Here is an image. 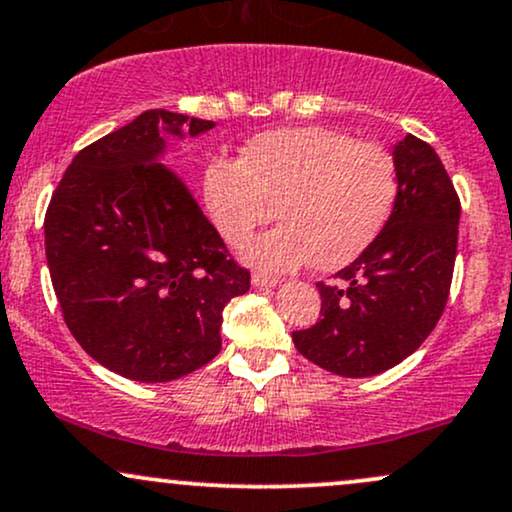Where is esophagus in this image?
<instances>
[{
	"label": "esophagus",
	"mask_w": 512,
	"mask_h": 512,
	"mask_svg": "<svg viewBox=\"0 0 512 512\" xmlns=\"http://www.w3.org/2000/svg\"><path fill=\"white\" fill-rule=\"evenodd\" d=\"M252 286L274 288V286H279V279H274V276H264V274H252Z\"/></svg>",
	"instance_id": "34e87169"
}]
</instances>
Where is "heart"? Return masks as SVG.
I'll return each instance as SVG.
<instances>
[{
  "label": "heart",
  "mask_w": 512,
  "mask_h": 512,
  "mask_svg": "<svg viewBox=\"0 0 512 512\" xmlns=\"http://www.w3.org/2000/svg\"><path fill=\"white\" fill-rule=\"evenodd\" d=\"M396 195V162L386 147L326 126L262 133L238 162L214 159L205 171L207 212L233 248L279 212V229L243 250L267 272L310 260L322 272L346 267L384 231Z\"/></svg>",
  "instance_id": "heart-1"
}]
</instances>
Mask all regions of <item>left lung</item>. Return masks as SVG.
I'll use <instances>...</instances> for the list:
<instances>
[{
    "label": "left lung",
    "instance_id": "1",
    "mask_svg": "<svg viewBox=\"0 0 512 512\" xmlns=\"http://www.w3.org/2000/svg\"><path fill=\"white\" fill-rule=\"evenodd\" d=\"M396 205L369 248L317 283L322 319L293 331L298 353L338 377L396 367L434 331L451 291L460 200L432 145L405 135L393 145Z\"/></svg>",
    "mask_w": 512,
    "mask_h": 512
}]
</instances>
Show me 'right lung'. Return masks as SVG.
Returning <instances> with one entry per match:
<instances>
[{
    "mask_svg": "<svg viewBox=\"0 0 512 512\" xmlns=\"http://www.w3.org/2000/svg\"><path fill=\"white\" fill-rule=\"evenodd\" d=\"M217 123L150 109L80 150L54 190L45 252L73 338L121 377L162 384L221 350V312L248 293L186 183L166 169V135Z\"/></svg>",
    "mask_w": 512,
    "mask_h": 512,
    "instance_id": "1",
    "label": "right lung"
}]
</instances>
